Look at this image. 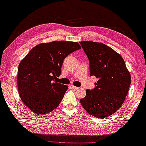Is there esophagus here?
<instances>
[{
  "mask_svg": "<svg viewBox=\"0 0 146 146\" xmlns=\"http://www.w3.org/2000/svg\"><path fill=\"white\" fill-rule=\"evenodd\" d=\"M71 87L72 88L74 89H76V90H78L80 89V87H75V86H73V85H71Z\"/></svg>",
  "mask_w": 146,
  "mask_h": 146,
  "instance_id": "obj_1",
  "label": "esophagus"
}]
</instances>
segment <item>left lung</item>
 <instances>
[{"label":"left lung","instance_id":"1","mask_svg":"<svg viewBox=\"0 0 146 146\" xmlns=\"http://www.w3.org/2000/svg\"><path fill=\"white\" fill-rule=\"evenodd\" d=\"M89 61L90 76L98 79L95 88L87 90L80 102L87 113L106 118L123 104L129 89L131 77L120 54L102 42H80Z\"/></svg>","mask_w":146,"mask_h":146}]
</instances>
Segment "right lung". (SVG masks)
Here are the masks:
<instances>
[{"instance_id": "add662e5", "label": "right lung", "mask_w": 146, "mask_h": 146, "mask_svg": "<svg viewBox=\"0 0 146 146\" xmlns=\"http://www.w3.org/2000/svg\"><path fill=\"white\" fill-rule=\"evenodd\" d=\"M81 48L76 42L53 41L31 50L18 68L17 85L21 100L32 112L44 114L56 108L68 89L56 82L65 57Z\"/></svg>"}]
</instances>
